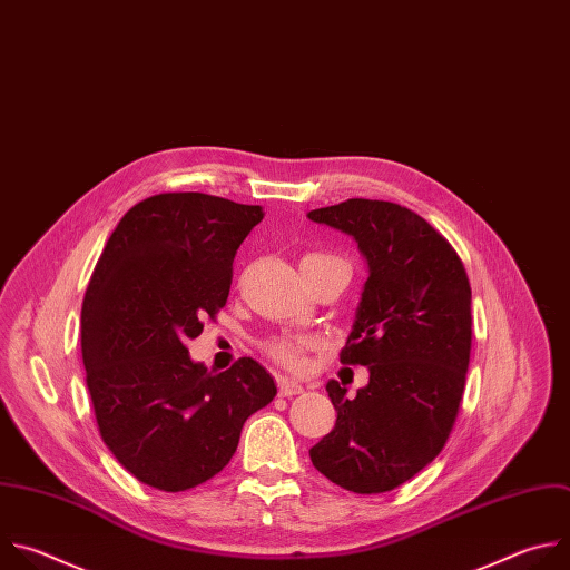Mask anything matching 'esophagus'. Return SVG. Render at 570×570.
<instances>
[{
	"label": "esophagus",
	"mask_w": 570,
	"mask_h": 570,
	"mask_svg": "<svg viewBox=\"0 0 570 570\" xmlns=\"http://www.w3.org/2000/svg\"><path fill=\"white\" fill-rule=\"evenodd\" d=\"M298 393H303V386L298 382H292L287 377L278 380V395L281 397H292V395H298Z\"/></svg>",
	"instance_id": "obj_1"
}]
</instances>
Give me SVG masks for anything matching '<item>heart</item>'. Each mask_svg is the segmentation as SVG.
Returning a JSON list of instances; mask_svg holds the SVG:
<instances>
[{"label":"heart","mask_w":570,"mask_h":570,"mask_svg":"<svg viewBox=\"0 0 570 570\" xmlns=\"http://www.w3.org/2000/svg\"><path fill=\"white\" fill-rule=\"evenodd\" d=\"M307 258H330V256H321V254H312ZM309 346L307 338H274L265 346L267 355L287 366V368H298L303 364V351Z\"/></svg>","instance_id":"1"}]
</instances>
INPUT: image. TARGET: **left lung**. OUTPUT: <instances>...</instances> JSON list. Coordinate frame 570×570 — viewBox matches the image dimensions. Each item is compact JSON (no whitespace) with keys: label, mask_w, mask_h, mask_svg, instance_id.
<instances>
[{"label":"left lung","mask_w":570,"mask_h":570,"mask_svg":"<svg viewBox=\"0 0 570 570\" xmlns=\"http://www.w3.org/2000/svg\"><path fill=\"white\" fill-rule=\"evenodd\" d=\"M351 236L368 265L341 364L366 366L357 395L325 384L334 429L312 465L357 494L391 492L442 451L465 391L472 289L453 247L417 213L380 199H348L307 213Z\"/></svg>","instance_id":"obj_1"}]
</instances>
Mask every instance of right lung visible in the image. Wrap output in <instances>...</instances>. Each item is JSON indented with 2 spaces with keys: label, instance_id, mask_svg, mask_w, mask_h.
<instances>
[{
  "label": "right lung",
  "instance_id": "right-lung-1",
  "mask_svg": "<svg viewBox=\"0 0 570 570\" xmlns=\"http://www.w3.org/2000/svg\"><path fill=\"white\" fill-rule=\"evenodd\" d=\"M261 206L161 193L111 232L82 301V364L102 442L135 479L184 492L226 468L243 424L276 395L252 357L215 375L188 338L224 307Z\"/></svg>",
  "mask_w": 570,
  "mask_h": 570
}]
</instances>
